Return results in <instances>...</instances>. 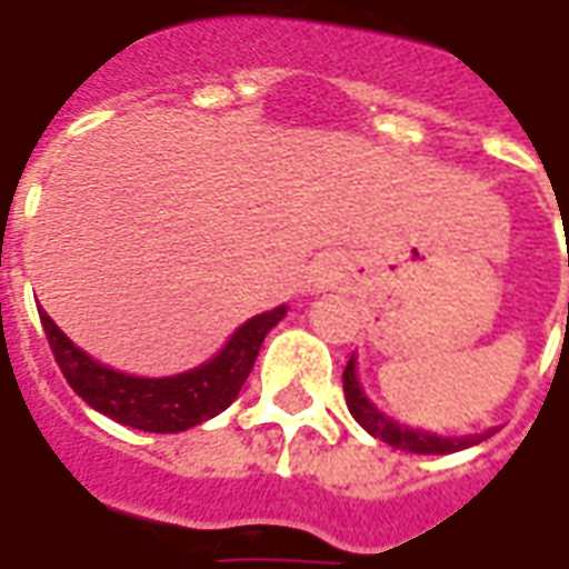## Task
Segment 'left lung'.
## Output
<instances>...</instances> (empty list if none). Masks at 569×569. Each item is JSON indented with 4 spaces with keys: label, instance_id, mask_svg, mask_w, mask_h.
I'll list each match as a JSON object with an SVG mask.
<instances>
[{
    "label": "left lung",
    "instance_id": "obj_1",
    "mask_svg": "<svg viewBox=\"0 0 569 569\" xmlns=\"http://www.w3.org/2000/svg\"><path fill=\"white\" fill-rule=\"evenodd\" d=\"M342 388H346L348 412L355 416L367 433H372L381 442H388L393 449L416 451V455H451V451L470 449L476 442H482L491 433H479V437H437V433H425V430H409L406 425H397L388 416H381L379 409L367 400V393L360 388L358 370H355V358L348 360L346 372H342Z\"/></svg>",
    "mask_w": 569,
    "mask_h": 569
}]
</instances>
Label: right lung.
Segmentation results:
<instances>
[{
	"label": "right lung",
	"mask_w": 569,
	"mask_h": 569,
	"mask_svg": "<svg viewBox=\"0 0 569 569\" xmlns=\"http://www.w3.org/2000/svg\"><path fill=\"white\" fill-rule=\"evenodd\" d=\"M284 312L288 309L279 306L272 312L254 315L230 336V342L209 363L181 376H169V379H139V376L109 370L74 346L44 309L39 318L51 342L57 367L63 370L66 381L87 406L136 430L181 433L188 427L221 416L223 409L233 403L254 367L263 339L284 318Z\"/></svg>",
	"instance_id": "obj_1"
}]
</instances>
